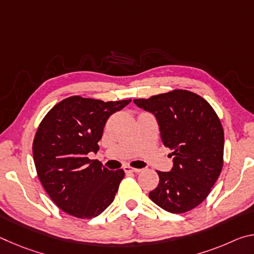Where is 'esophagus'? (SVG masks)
<instances>
[{
	"label": "esophagus",
	"instance_id": "obj_1",
	"mask_svg": "<svg viewBox=\"0 0 254 254\" xmlns=\"http://www.w3.org/2000/svg\"><path fill=\"white\" fill-rule=\"evenodd\" d=\"M124 171H126V173H140L141 171V169H137V168H132V167H130V166H127V167H124Z\"/></svg>",
	"mask_w": 254,
	"mask_h": 254
}]
</instances>
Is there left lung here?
Segmentation results:
<instances>
[{
    "label": "left lung",
    "instance_id": "8db88e82",
    "mask_svg": "<svg viewBox=\"0 0 254 254\" xmlns=\"http://www.w3.org/2000/svg\"><path fill=\"white\" fill-rule=\"evenodd\" d=\"M133 102L156 117L162 142L175 156L171 171H157L159 184L150 199L174 214L195 208L222 171L224 131L217 114L207 101L186 89Z\"/></svg>",
    "mask_w": 254,
    "mask_h": 254
}]
</instances>
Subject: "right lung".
<instances>
[{
    "label": "right lung",
    "instance_id": "right-lung-1",
    "mask_svg": "<svg viewBox=\"0 0 254 254\" xmlns=\"http://www.w3.org/2000/svg\"><path fill=\"white\" fill-rule=\"evenodd\" d=\"M130 102L70 96L56 104L38 127L32 144L38 177L65 213L96 217L114 200L124 171L109 170L87 154L98 150L107 119Z\"/></svg>",
    "mask_w": 254,
    "mask_h": 254
}]
</instances>
